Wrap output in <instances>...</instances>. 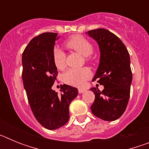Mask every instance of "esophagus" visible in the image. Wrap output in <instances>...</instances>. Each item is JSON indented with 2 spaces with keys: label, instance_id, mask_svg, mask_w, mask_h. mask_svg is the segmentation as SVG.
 Wrapping results in <instances>:
<instances>
[{
  "label": "esophagus",
  "instance_id": "obj_1",
  "mask_svg": "<svg viewBox=\"0 0 149 149\" xmlns=\"http://www.w3.org/2000/svg\"><path fill=\"white\" fill-rule=\"evenodd\" d=\"M85 91H86V89H78V93H84Z\"/></svg>",
  "mask_w": 149,
  "mask_h": 149
}]
</instances>
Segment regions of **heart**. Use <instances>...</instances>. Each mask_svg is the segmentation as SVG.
Returning a JSON list of instances; mask_svg holds the SVG:
<instances>
[{"mask_svg": "<svg viewBox=\"0 0 149 149\" xmlns=\"http://www.w3.org/2000/svg\"><path fill=\"white\" fill-rule=\"evenodd\" d=\"M64 45L69 49L77 51L86 56V61L90 62L93 47L89 40L80 35L72 36L64 42ZM54 64L58 69H63L65 66V54L58 48H55L52 53ZM91 72L87 68H71L63 74V80L66 84L74 86L81 87L91 77Z\"/></svg>", "mask_w": 149, "mask_h": 149, "instance_id": "heart-1", "label": "heart"}]
</instances>
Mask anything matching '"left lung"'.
Here are the masks:
<instances>
[{
	"mask_svg": "<svg viewBox=\"0 0 149 149\" xmlns=\"http://www.w3.org/2000/svg\"><path fill=\"white\" fill-rule=\"evenodd\" d=\"M97 41L101 51L100 63L93 81L104 86L102 91L93 87L94 103L91 110L104 121H114L124 113L130 98L132 72L128 51L121 39L104 28L88 31Z\"/></svg>",
	"mask_w": 149,
	"mask_h": 149,
	"instance_id": "1",
	"label": "left lung"
}]
</instances>
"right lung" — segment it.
Returning <instances> with one entry per match:
<instances>
[{"instance_id":"right-lung-1","label":"right lung","mask_w":149,"mask_h":149,"mask_svg":"<svg viewBox=\"0 0 149 149\" xmlns=\"http://www.w3.org/2000/svg\"><path fill=\"white\" fill-rule=\"evenodd\" d=\"M56 36V33L39 34L22 54V80L30 109L36 120L48 130L68 122V107L78 93L77 88L65 84L60 87V94L51 89L58 74L52 59Z\"/></svg>"}]
</instances>
